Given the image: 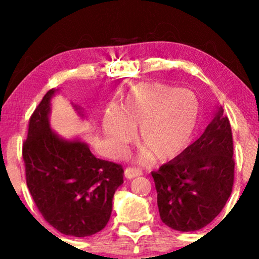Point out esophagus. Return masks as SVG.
<instances>
[{"label":"esophagus","mask_w":259,"mask_h":259,"mask_svg":"<svg viewBox=\"0 0 259 259\" xmlns=\"http://www.w3.org/2000/svg\"><path fill=\"white\" fill-rule=\"evenodd\" d=\"M124 175L126 178L131 179V178H135L137 176H140V175H143V171H142V169H139V168L128 166V168H125V170H124Z\"/></svg>","instance_id":"esophagus-1"}]
</instances>
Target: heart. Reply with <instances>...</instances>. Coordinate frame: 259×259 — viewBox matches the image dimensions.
<instances>
[{
  "label": "heart",
  "mask_w": 259,
  "mask_h": 259,
  "mask_svg": "<svg viewBox=\"0 0 259 259\" xmlns=\"http://www.w3.org/2000/svg\"><path fill=\"white\" fill-rule=\"evenodd\" d=\"M200 106L194 95L164 84L136 85L122 103L121 113L109 109L105 133L116 143L128 140L139 130V140L155 160L179 154L190 142L199 120Z\"/></svg>",
  "instance_id": "b5f03b06"
}]
</instances>
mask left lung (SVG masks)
I'll return each mask as SVG.
<instances>
[{"mask_svg": "<svg viewBox=\"0 0 259 259\" xmlns=\"http://www.w3.org/2000/svg\"><path fill=\"white\" fill-rule=\"evenodd\" d=\"M223 113L219 107L198 140L152 171L161 221L170 229H202L230 198L234 182L233 138Z\"/></svg>", "mask_w": 259, "mask_h": 259, "instance_id": "1", "label": "left lung"}]
</instances>
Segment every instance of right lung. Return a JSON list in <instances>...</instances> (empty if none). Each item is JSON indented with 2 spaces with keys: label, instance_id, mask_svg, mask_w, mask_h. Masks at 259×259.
Here are the masks:
<instances>
[{
  "label": "right lung",
  "instance_id": "add662e5",
  "mask_svg": "<svg viewBox=\"0 0 259 259\" xmlns=\"http://www.w3.org/2000/svg\"><path fill=\"white\" fill-rule=\"evenodd\" d=\"M45 95L28 122L23 144L26 183L43 218L65 235L84 238L106 226L121 164L102 160L81 140H65L50 129V100ZM77 109V107H76Z\"/></svg>",
  "mask_w": 259,
  "mask_h": 259
}]
</instances>
